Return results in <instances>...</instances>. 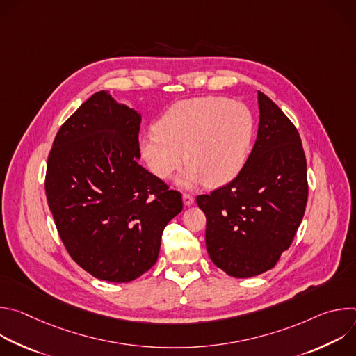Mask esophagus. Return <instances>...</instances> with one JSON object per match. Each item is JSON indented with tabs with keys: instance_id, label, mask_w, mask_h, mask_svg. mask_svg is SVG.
<instances>
[{
	"instance_id": "34e87169",
	"label": "esophagus",
	"mask_w": 356,
	"mask_h": 356,
	"mask_svg": "<svg viewBox=\"0 0 356 356\" xmlns=\"http://www.w3.org/2000/svg\"><path fill=\"white\" fill-rule=\"evenodd\" d=\"M183 202H184V206H186V207H188V206H191L193 202H194V197H193L191 194L184 193V194H183Z\"/></svg>"
}]
</instances>
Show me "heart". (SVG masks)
<instances>
[{"mask_svg":"<svg viewBox=\"0 0 356 356\" xmlns=\"http://www.w3.org/2000/svg\"><path fill=\"white\" fill-rule=\"evenodd\" d=\"M255 131V115L241 101L214 95L187 98L163 113L155 131L139 138V154L158 179H170L186 162L177 179L181 187H220L246 166Z\"/></svg>","mask_w":356,"mask_h":356,"instance_id":"1","label":"heart"}]
</instances>
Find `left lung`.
<instances>
[{
  "label": "left lung",
  "instance_id": "left-lung-1",
  "mask_svg": "<svg viewBox=\"0 0 356 356\" xmlns=\"http://www.w3.org/2000/svg\"><path fill=\"white\" fill-rule=\"evenodd\" d=\"M258 136L243 170L211 194L198 195L206 245L216 266L232 277L272 269L289 249L306 210L307 162L293 122L258 91Z\"/></svg>",
  "mask_w": 356,
  "mask_h": 356
}]
</instances>
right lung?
<instances>
[{
    "mask_svg": "<svg viewBox=\"0 0 356 356\" xmlns=\"http://www.w3.org/2000/svg\"><path fill=\"white\" fill-rule=\"evenodd\" d=\"M140 114L98 91L60 127L44 190L72 259L97 279L135 280L154 266L181 195L138 163Z\"/></svg>",
    "mask_w": 356,
    "mask_h": 356,
    "instance_id": "obj_1",
    "label": "right lung"
}]
</instances>
